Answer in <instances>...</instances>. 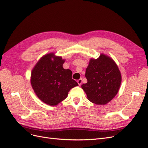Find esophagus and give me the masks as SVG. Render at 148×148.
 Segmentation results:
<instances>
[{
    "mask_svg": "<svg viewBox=\"0 0 148 148\" xmlns=\"http://www.w3.org/2000/svg\"><path fill=\"white\" fill-rule=\"evenodd\" d=\"M77 83H78V84L79 86H81V85H82V78H80L79 79H78V81H77Z\"/></svg>",
    "mask_w": 148,
    "mask_h": 148,
    "instance_id": "34e87169",
    "label": "esophagus"
}]
</instances>
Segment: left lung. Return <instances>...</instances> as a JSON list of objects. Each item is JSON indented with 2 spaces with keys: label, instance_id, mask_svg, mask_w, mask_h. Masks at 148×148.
<instances>
[{
  "label": "left lung",
  "instance_id": "1",
  "mask_svg": "<svg viewBox=\"0 0 148 148\" xmlns=\"http://www.w3.org/2000/svg\"><path fill=\"white\" fill-rule=\"evenodd\" d=\"M88 82L82 85L88 99L97 105H106L117 95L122 76L115 61L101 53L91 59L85 73Z\"/></svg>",
  "mask_w": 148,
  "mask_h": 148
}]
</instances>
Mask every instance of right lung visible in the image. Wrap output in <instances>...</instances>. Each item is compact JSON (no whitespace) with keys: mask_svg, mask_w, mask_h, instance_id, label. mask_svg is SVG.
Returning <instances> with one entry per match:
<instances>
[{"mask_svg":"<svg viewBox=\"0 0 148 148\" xmlns=\"http://www.w3.org/2000/svg\"><path fill=\"white\" fill-rule=\"evenodd\" d=\"M65 61L53 52L49 53L39 59L31 71V86L39 99L47 105L59 104L71 88L78 86L71 78V71L63 68Z\"/></svg>","mask_w":148,"mask_h":148,"instance_id":"1","label":"right lung"}]
</instances>
